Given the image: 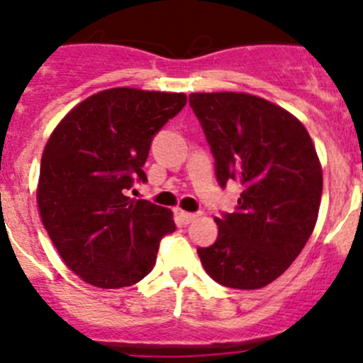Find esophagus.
Segmentation results:
<instances>
[{
  "label": "esophagus",
  "instance_id": "obj_1",
  "mask_svg": "<svg viewBox=\"0 0 363 363\" xmlns=\"http://www.w3.org/2000/svg\"><path fill=\"white\" fill-rule=\"evenodd\" d=\"M199 213H188V211H179V218H181V222L184 223V225H188V223H191L193 220L197 218Z\"/></svg>",
  "mask_w": 363,
  "mask_h": 363
}]
</instances>
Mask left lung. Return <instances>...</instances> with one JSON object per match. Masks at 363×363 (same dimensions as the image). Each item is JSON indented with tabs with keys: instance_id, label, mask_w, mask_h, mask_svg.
I'll list each match as a JSON object with an SVG mask.
<instances>
[{
	"instance_id": "1",
	"label": "left lung",
	"mask_w": 363,
	"mask_h": 363,
	"mask_svg": "<svg viewBox=\"0 0 363 363\" xmlns=\"http://www.w3.org/2000/svg\"><path fill=\"white\" fill-rule=\"evenodd\" d=\"M216 162L220 186H243L236 213L215 218L218 238L199 249L216 283L258 290L292 265L313 231L323 166L306 127L294 114L249 93H191Z\"/></svg>"
}]
</instances>
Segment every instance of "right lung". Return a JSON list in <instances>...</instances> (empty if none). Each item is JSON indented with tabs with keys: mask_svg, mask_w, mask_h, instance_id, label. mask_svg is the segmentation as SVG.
I'll return each instance as SVG.
<instances>
[{
	"mask_svg": "<svg viewBox=\"0 0 363 363\" xmlns=\"http://www.w3.org/2000/svg\"><path fill=\"white\" fill-rule=\"evenodd\" d=\"M184 93L113 87L59 121L40 157L37 206L62 262L98 289H121L154 269L174 213L127 197L152 138L186 105Z\"/></svg>",
	"mask_w": 363,
	"mask_h": 363,
	"instance_id": "1",
	"label": "right lung"
}]
</instances>
